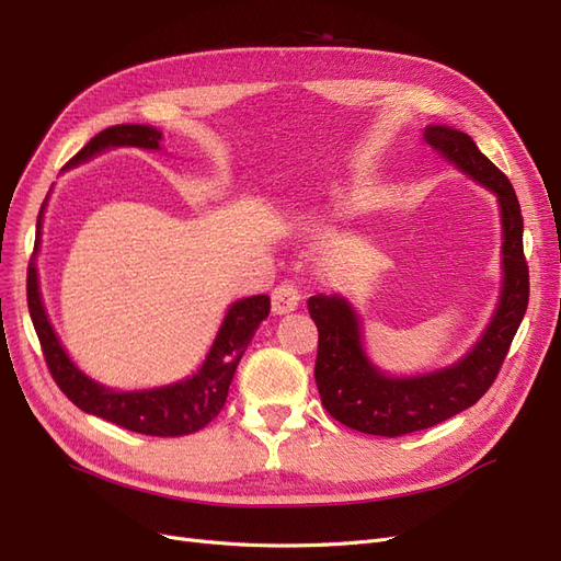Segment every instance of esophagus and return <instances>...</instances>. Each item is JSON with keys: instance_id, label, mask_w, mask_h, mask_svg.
<instances>
[{"instance_id": "obj_1", "label": "esophagus", "mask_w": 561, "mask_h": 561, "mask_svg": "<svg viewBox=\"0 0 561 561\" xmlns=\"http://www.w3.org/2000/svg\"><path fill=\"white\" fill-rule=\"evenodd\" d=\"M299 299H301V295L297 290V285L285 280V283L276 285L274 293H271V309H274V313H278V316L290 313L299 307Z\"/></svg>"}]
</instances>
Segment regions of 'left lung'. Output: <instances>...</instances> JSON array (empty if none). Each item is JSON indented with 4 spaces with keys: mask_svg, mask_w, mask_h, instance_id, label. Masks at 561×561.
<instances>
[{
    "mask_svg": "<svg viewBox=\"0 0 561 561\" xmlns=\"http://www.w3.org/2000/svg\"><path fill=\"white\" fill-rule=\"evenodd\" d=\"M426 142L454 161L501 201L503 215V295L480 344L461 363L416 379H390L369 365L360 346L358 318L342 297L316 295L309 313L318 328L316 383L328 414L344 426L398 437L437 426L478 402L496 381L529 304V264L524 257V219L519 201L499 168L470 135L447 126H428Z\"/></svg>",
    "mask_w": 561,
    "mask_h": 561,
    "instance_id": "obj_1",
    "label": "left lung"
}]
</instances>
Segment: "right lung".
Here are the masks:
<instances>
[{
	"label": "right lung",
	"mask_w": 561,
	"mask_h": 561,
	"mask_svg": "<svg viewBox=\"0 0 561 561\" xmlns=\"http://www.w3.org/2000/svg\"><path fill=\"white\" fill-rule=\"evenodd\" d=\"M159 140L161 133L149 126H112L100 130L95 138L83 145L79 154L67 161L65 168L77 165L79 161H87L107 147L159 149ZM42 210L37 217V245ZM27 309L32 325H35L39 336L46 367L50 371V377L58 383V388L67 396V400H72L79 410L112 421L116 426L133 433L154 437H182L206 428L208 423L222 412L236 365H239L250 336L268 316L271 299L266 295H257L233 304L222 322V328H219V334L206 363L198 369V375L173 386L157 390H135V393L110 390L91 381L89 377L81 375L70 358H67V353L62 351L44 311L35 268V252H32L27 264Z\"/></svg>",
	"instance_id": "obj_1"
}]
</instances>
